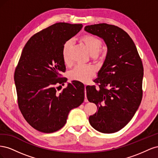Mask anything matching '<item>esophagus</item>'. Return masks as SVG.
<instances>
[{
  "label": "esophagus",
  "mask_w": 158,
  "mask_h": 158,
  "mask_svg": "<svg viewBox=\"0 0 158 158\" xmlns=\"http://www.w3.org/2000/svg\"><path fill=\"white\" fill-rule=\"evenodd\" d=\"M85 87H86V85H85V94L86 93V89H85ZM84 102H88V99H87V98H86V94L85 95V99H84Z\"/></svg>",
  "instance_id": "34e87169"
}]
</instances>
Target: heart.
Here are the masks:
<instances>
[{"label":"heart","instance_id":"b5f03b06","mask_svg":"<svg viewBox=\"0 0 158 158\" xmlns=\"http://www.w3.org/2000/svg\"><path fill=\"white\" fill-rule=\"evenodd\" d=\"M81 41L89 51L90 55L95 59L98 56L99 51L102 47V41L99 38L90 35H85L81 38ZM74 45L73 40L66 41L63 46L62 56L65 64L70 63V52ZM95 74V69L91 66H78L70 73V77L72 80L78 81L80 82L86 83L92 78Z\"/></svg>","mask_w":158,"mask_h":158}]
</instances>
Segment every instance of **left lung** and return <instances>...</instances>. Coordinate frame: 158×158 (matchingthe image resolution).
I'll return each instance as SVG.
<instances>
[{"mask_svg": "<svg viewBox=\"0 0 158 158\" xmlns=\"http://www.w3.org/2000/svg\"><path fill=\"white\" fill-rule=\"evenodd\" d=\"M84 30L102 38L107 47L106 59L94 80L99 88L86 89L88 101L98 109L89 116V122L100 132H116L130 122L140 105L144 76L142 60L135 43L121 28L99 23L85 26Z\"/></svg>", "mask_w": 158, "mask_h": 158, "instance_id": "1", "label": "left lung"}]
</instances>
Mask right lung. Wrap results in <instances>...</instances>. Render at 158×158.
Listing matches in <instances>:
<instances>
[{
    "label": "right lung",
    "mask_w": 158,
    "mask_h": 158,
    "mask_svg": "<svg viewBox=\"0 0 158 158\" xmlns=\"http://www.w3.org/2000/svg\"><path fill=\"white\" fill-rule=\"evenodd\" d=\"M82 27L56 23L33 35L22 50L14 73L18 106L26 121L40 132L59 131L70 110L84 102V85L78 81L69 83L59 94L56 89L67 81L60 76L66 70L63 46Z\"/></svg>",
    "instance_id": "add662e5"
}]
</instances>
